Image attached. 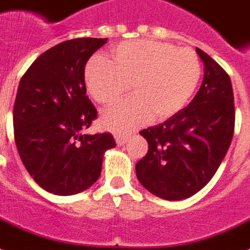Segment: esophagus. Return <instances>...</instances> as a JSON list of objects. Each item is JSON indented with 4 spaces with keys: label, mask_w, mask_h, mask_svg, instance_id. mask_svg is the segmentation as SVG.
I'll return each mask as SVG.
<instances>
[{
    "label": "esophagus",
    "mask_w": 250,
    "mask_h": 250,
    "mask_svg": "<svg viewBox=\"0 0 250 250\" xmlns=\"http://www.w3.org/2000/svg\"><path fill=\"white\" fill-rule=\"evenodd\" d=\"M115 139H116V143H117L119 146H124V145H125V143H126V141H127L126 135H120V134L116 135Z\"/></svg>",
    "instance_id": "34e87169"
}]
</instances>
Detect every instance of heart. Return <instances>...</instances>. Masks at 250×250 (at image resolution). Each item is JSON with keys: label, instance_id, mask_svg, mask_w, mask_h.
Wrapping results in <instances>:
<instances>
[{"label": "heart", "instance_id": "b5f03b06", "mask_svg": "<svg viewBox=\"0 0 250 250\" xmlns=\"http://www.w3.org/2000/svg\"><path fill=\"white\" fill-rule=\"evenodd\" d=\"M202 74L198 55L190 48L135 40L116 45L111 60L94 57L84 67V82L92 98L112 105L130 90L134 98L108 109L104 126L129 133L151 119H169L183 109L197 90Z\"/></svg>", "mask_w": 250, "mask_h": 250}]
</instances>
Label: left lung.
<instances>
[{"instance_id":"left-lung-1","label":"left lung","mask_w":250,"mask_h":250,"mask_svg":"<svg viewBox=\"0 0 250 250\" xmlns=\"http://www.w3.org/2000/svg\"><path fill=\"white\" fill-rule=\"evenodd\" d=\"M195 51L205 74L194 99L164 123L139 131L148 151L135 166L137 177L150 193L167 201L185 199L206 187L235 130L229 75L208 53Z\"/></svg>"}]
</instances>
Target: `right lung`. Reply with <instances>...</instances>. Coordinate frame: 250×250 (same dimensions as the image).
I'll return each mask as SVG.
<instances>
[{
	"instance_id": "right-lung-1",
	"label": "right lung",
	"mask_w": 250,
	"mask_h": 250,
	"mask_svg": "<svg viewBox=\"0 0 250 250\" xmlns=\"http://www.w3.org/2000/svg\"><path fill=\"white\" fill-rule=\"evenodd\" d=\"M107 39L66 40L44 52L21 79L13 124L19 156L32 179L56 195L86 190L102 173L109 133L82 134L98 111L86 96L84 66Z\"/></svg>"
}]
</instances>
